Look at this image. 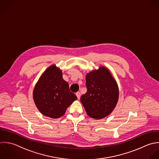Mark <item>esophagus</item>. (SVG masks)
Wrapping results in <instances>:
<instances>
[{
    "instance_id": "1",
    "label": "esophagus",
    "mask_w": 159,
    "mask_h": 159,
    "mask_svg": "<svg viewBox=\"0 0 159 159\" xmlns=\"http://www.w3.org/2000/svg\"><path fill=\"white\" fill-rule=\"evenodd\" d=\"M76 96L77 97V98H78V99H80V93L79 92H77V93H76Z\"/></svg>"
}]
</instances>
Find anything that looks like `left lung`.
<instances>
[{"mask_svg": "<svg viewBox=\"0 0 159 159\" xmlns=\"http://www.w3.org/2000/svg\"><path fill=\"white\" fill-rule=\"evenodd\" d=\"M87 92L80 101L87 114L97 120L108 116L115 109L119 97L115 79L109 70L103 66L86 75Z\"/></svg>", "mask_w": 159, "mask_h": 159, "instance_id": "8db88e82", "label": "left lung"}]
</instances>
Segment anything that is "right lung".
Here are the masks:
<instances>
[{"label":"right lung","instance_id":"right-lung-1","mask_svg":"<svg viewBox=\"0 0 159 159\" xmlns=\"http://www.w3.org/2000/svg\"><path fill=\"white\" fill-rule=\"evenodd\" d=\"M33 100L44 116L59 118L77 99L62 78L61 70L55 65L49 66L41 75L33 90Z\"/></svg>","mask_w":159,"mask_h":159}]
</instances>
